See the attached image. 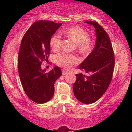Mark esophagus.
Listing matches in <instances>:
<instances>
[{
    "label": "esophagus",
    "mask_w": 132,
    "mask_h": 132,
    "mask_svg": "<svg viewBox=\"0 0 132 132\" xmlns=\"http://www.w3.org/2000/svg\"><path fill=\"white\" fill-rule=\"evenodd\" d=\"M62 73H63V75H67L68 74V71H66L65 69H62Z\"/></svg>",
    "instance_id": "1"
}]
</instances>
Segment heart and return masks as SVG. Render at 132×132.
<instances>
[{
	"instance_id": "obj_1",
	"label": "heart",
	"mask_w": 132,
	"mask_h": 132,
	"mask_svg": "<svg viewBox=\"0 0 132 132\" xmlns=\"http://www.w3.org/2000/svg\"><path fill=\"white\" fill-rule=\"evenodd\" d=\"M64 33L67 37L78 44L79 50L82 53H87L92 50V42L89 38V33L82 27L78 26L71 27L65 31ZM50 43L53 50L58 49L61 44V35L60 33L54 34L51 38ZM54 61L57 65L68 69L78 63L79 60L73 54L60 52L55 55Z\"/></svg>"
}]
</instances>
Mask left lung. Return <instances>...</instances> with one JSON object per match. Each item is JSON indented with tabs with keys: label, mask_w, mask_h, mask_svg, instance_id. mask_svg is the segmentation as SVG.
I'll return each mask as SVG.
<instances>
[{
	"label": "left lung",
	"mask_w": 132,
	"mask_h": 132,
	"mask_svg": "<svg viewBox=\"0 0 132 132\" xmlns=\"http://www.w3.org/2000/svg\"><path fill=\"white\" fill-rule=\"evenodd\" d=\"M95 29L96 42L93 51L80 64L79 69L90 75L76 74L73 91L77 99L90 104L96 102L105 93L112 78L114 69V53L109 37L96 22L86 21Z\"/></svg>",
	"instance_id": "8db88e82"
}]
</instances>
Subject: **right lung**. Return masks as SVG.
<instances>
[{
    "label": "right lung",
    "instance_id": "obj_1",
    "mask_svg": "<svg viewBox=\"0 0 132 132\" xmlns=\"http://www.w3.org/2000/svg\"><path fill=\"white\" fill-rule=\"evenodd\" d=\"M61 25L48 20L37 21L21 42L18 56L20 79L27 96L37 104H43L53 97L54 82L62 75L57 66L48 72L41 68L50 53L51 38Z\"/></svg>",
    "mask_w": 132,
    "mask_h": 132
}]
</instances>
